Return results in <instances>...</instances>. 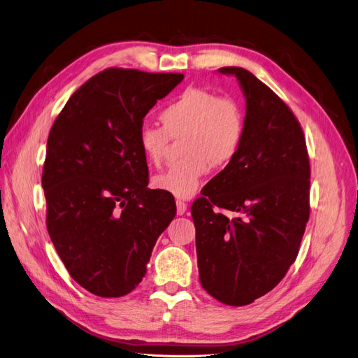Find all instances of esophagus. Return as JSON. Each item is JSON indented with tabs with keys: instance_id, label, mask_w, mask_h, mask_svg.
Masks as SVG:
<instances>
[{
	"instance_id": "1",
	"label": "esophagus",
	"mask_w": 358,
	"mask_h": 358,
	"mask_svg": "<svg viewBox=\"0 0 358 358\" xmlns=\"http://www.w3.org/2000/svg\"><path fill=\"white\" fill-rule=\"evenodd\" d=\"M176 212L178 215H183L187 212V203L182 201V200H178L176 201Z\"/></svg>"
}]
</instances>
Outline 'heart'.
Returning <instances> with one entry per match:
<instances>
[{"label":"heart","instance_id":"heart-1","mask_svg":"<svg viewBox=\"0 0 358 358\" xmlns=\"http://www.w3.org/2000/svg\"><path fill=\"white\" fill-rule=\"evenodd\" d=\"M159 117L162 127L143 123L138 128V146L150 166L159 167L171 138L183 137V158L153 178V187L178 199L194 196L210 164L227 166L244 140V113L239 103L205 89H185L162 108Z\"/></svg>","mask_w":358,"mask_h":358}]
</instances>
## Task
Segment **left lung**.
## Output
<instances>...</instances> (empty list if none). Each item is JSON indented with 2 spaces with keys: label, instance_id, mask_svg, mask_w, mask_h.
Masks as SVG:
<instances>
[{
  "label": "left lung",
  "instance_id": "8db88e82",
  "mask_svg": "<svg viewBox=\"0 0 358 358\" xmlns=\"http://www.w3.org/2000/svg\"><path fill=\"white\" fill-rule=\"evenodd\" d=\"M218 72L235 75L245 96L244 140L191 215L203 289L223 304L247 306L295 262L310 214V162L296 117L268 85L243 67Z\"/></svg>",
  "mask_w": 358,
  "mask_h": 358
}]
</instances>
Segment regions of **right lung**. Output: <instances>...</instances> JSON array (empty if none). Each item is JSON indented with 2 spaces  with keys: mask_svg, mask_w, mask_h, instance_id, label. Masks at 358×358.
<instances>
[{
  "mask_svg": "<svg viewBox=\"0 0 358 358\" xmlns=\"http://www.w3.org/2000/svg\"><path fill=\"white\" fill-rule=\"evenodd\" d=\"M182 80L105 69L71 96L51 128L42 173L48 234L71 277L98 296L138 286L176 215L175 197L148 188L138 128Z\"/></svg>",
  "mask_w": 358,
  "mask_h": 358,
  "instance_id": "right-lung-1",
  "label": "right lung"
}]
</instances>
